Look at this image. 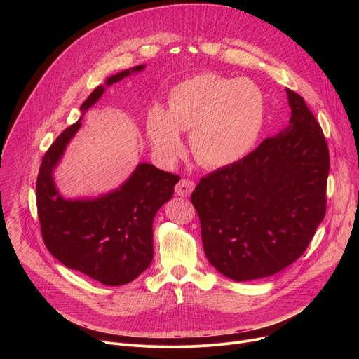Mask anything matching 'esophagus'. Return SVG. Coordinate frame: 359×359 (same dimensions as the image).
<instances>
[{
	"mask_svg": "<svg viewBox=\"0 0 359 359\" xmlns=\"http://www.w3.org/2000/svg\"><path fill=\"white\" fill-rule=\"evenodd\" d=\"M194 189V182L189 180V179H182L176 187H175V191L177 196H182V197H189L191 194Z\"/></svg>",
	"mask_w": 359,
	"mask_h": 359,
	"instance_id": "esophagus-1",
	"label": "esophagus"
}]
</instances>
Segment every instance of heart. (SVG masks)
I'll use <instances>...</instances> for the list:
<instances>
[{
    "instance_id": "1",
    "label": "heart",
    "mask_w": 359,
    "mask_h": 359,
    "mask_svg": "<svg viewBox=\"0 0 359 359\" xmlns=\"http://www.w3.org/2000/svg\"><path fill=\"white\" fill-rule=\"evenodd\" d=\"M264 121L266 96L257 83L209 72L177 83L169 93L168 109L151 107L146 135L158 158L173 163L183 150L180 130H190L197 162L226 168L252 150Z\"/></svg>"
}]
</instances>
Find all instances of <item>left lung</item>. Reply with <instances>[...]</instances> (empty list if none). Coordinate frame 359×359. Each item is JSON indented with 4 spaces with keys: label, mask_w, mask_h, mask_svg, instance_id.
Listing matches in <instances>:
<instances>
[{
    "label": "left lung",
    "mask_w": 359,
    "mask_h": 359,
    "mask_svg": "<svg viewBox=\"0 0 359 359\" xmlns=\"http://www.w3.org/2000/svg\"><path fill=\"white\" fill-rule=\"evenodd\" d=\"M285 92L287 128L240 162L201 177L191 193L204 254L220 274L238 283L292 264L325 216L328 146L305 100Z\"/></svg>",
    "instance_id": "left-lung-1"
}]
</instances>
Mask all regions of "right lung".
Instances as JSON below:
<instances>
[{
	"mask_svg": "<svg viewBox=\"0 0 359 359\" xmlns=\"http://www.w3.org/2000/svg\"><path fill=\"white\" fill-rule=\"evenodd\" d=\"M137 65L109 76L81 105V118L50 144L36 179V208L46 248L68 269L104 285H123L137 278L153 260V219L172 198L180 180L150 163H139L116 189L96 197H64L54 170L81 128L83 114L108 86L137 74Z\"/></svg>",
	"mask_w": 359,
	"mask_h": 359,
	"instance_id": "add662e5",
	"label": "right lung"
}]
</instances>
